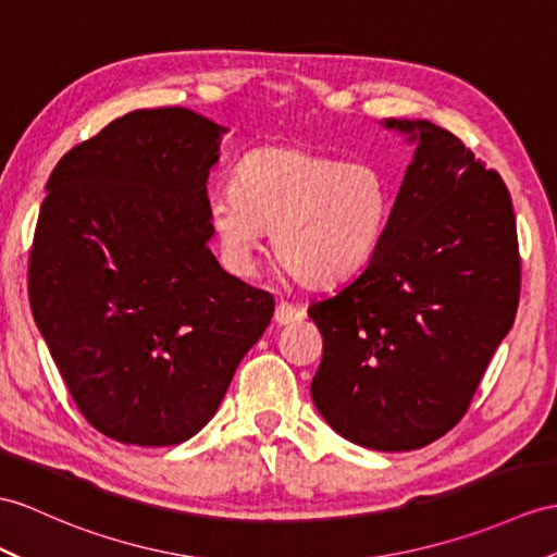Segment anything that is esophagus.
Wrapping results in <instances>:
<instances>
[{
  "label": "esophagus",
  "instance_id": "obj_1",
  "mask_svg": "<svg viewBox=\"0 0 557 557\" xmlns=\"http://www.w3.org/2000/svg\"><path fill=\"white\" fill-rule=\"evenodd\" d=\"M302 317H305L302 309L290 305V302H286V300H281V302L276 305V311H274V319H276V323H281V325L295 323V321H300Z\"/></svg>",
  "mask_w": 557,
  "mask_h": 557
}]
</instances>
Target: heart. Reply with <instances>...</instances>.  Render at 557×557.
I'll use <instances>...</instances> for the list:
<instances>
[{"mask_svg": "<svg viewBox=\"0 0 557 557\" xmlns=\"http://www.w3.org/2000/svg\"><path fill=\"white\" fill-rule=\"evenodd\" d=\"M395 174L375 160L343 162L307 146H262L236 165L232 194L210 200L228 262L252 267L264 232L276 260L309 288L333 286L373 260L395 212Z\"/></svg>", "mask_w": 557, "mask_h": 557, "instance_id": "b5f03b06", "label": "heart"}]
</instances>
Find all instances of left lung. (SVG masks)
Returning a JSON list of instances; mask_svg holds the SVG:
<instances>
[{
	"label": "left lung",
	"mask_w": 557,
	"mask_h": 557,
	"mask_svg": "<svg viewBox=\"0 0 557 557\" xmlns=\"http://www.w3.org/2000/svg\"><path fill=\"white\" fill-rule=\"evenodd\" d=\"M383 125L413 160L381 250L307 311L323 335L311 399L345 440L411 451L468 411L518 311L520 252L498 172L435 122Z\"/></svg>",
	"instance_id": "left-lung-1"
}]
</instances>
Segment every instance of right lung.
Here are the masks:
<instances>
[{
    "mask_svg": "<svg viewBox=\"0 0 557 557\" xmlns=\"http://www.w3.org/2000/svg\"><path fill=\"white\" fill-rule=\"evenodd\" d=\"M226 127L188 108L113 120L53 168L28 267L30 309L91 428L170 446L220 409L274 297L208 248V176Z\"/></svg>",
    "mask_w": 557,
    "mask_h": 557,
    "instance_id": "right-lung-1",
    "label": "right lung"
}]
</instances>
